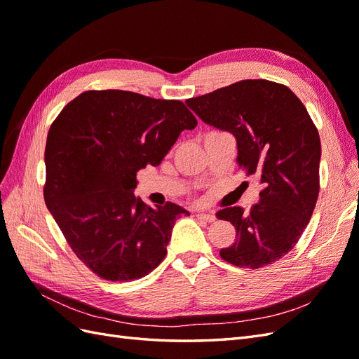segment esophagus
Wrapping results in <instances>:
<instances>
[{
	"label": "esophagus",
	"mask_w": 359,
	"mask_h": 359,
	"mask_svg": "<svg viewBox=\"0 0 359 359\" xmlns=\"http://www.w3.org/2000/svg\"><path fill=\"white\" fill-rule=\"evenodd\" d=\"M196 217H198V219H201V220L208 222V223L215 222V215H214V214H211V212H198V214H196Z\"/></svg>",
	"instance_id": "34e87169"
}]
</instances>
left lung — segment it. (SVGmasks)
I'll return each mask as SVG.
<instances>
[{"label":"left lung","instance_id":"8db88e82","mask_svg":"<svg viewBox=\"0 0 359 359\" xmlns=\"http://www.w3.org/2000/svg\"><path fill=\"white\" fill-rule=\"evenodd\" d=\"M186 104L235 136L238 166L262 184L248 212L241 206L217 212L236 231L222 259L250 269L277 262L298 243L319 196L320 139L306 106L286 85L266 79L235 82Z\"/></svg>","mask_w":359,"mask_h":359}]
</instances>
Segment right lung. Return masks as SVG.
Returning <instances> with one entry per match:
<instances>
[{
    "instance_id": "obj_1",
    "label": "right lung",
    "mask_w": 359,
    "mask_h": 359,
    "mask_svg": "<svg viewBox=\"0 0 359 359\" xmlns=\"http://www.w3.org/2000/svg\"><path fill=\"white\" fill-rule=\"evenodd\" d=\"M196 118L180 100L121 90L85 91L52 123L45 149L48 210L74 255L100 278L148 276L189 211L136 198V173L158 166Z\"/></svg>"
}]
</instances>
